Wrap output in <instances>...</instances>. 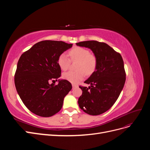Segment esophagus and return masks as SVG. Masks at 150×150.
I'll return each instance as SVG.
<instances>
[{
    "label": "esophagus",
    "instance_id": "esophagus-1",
    "mask_svg": "<svg viewBox=\"0 0 150 150\" xmlns=\"http://www.w3.org/2000/svg\"><path fill=\"white\" fill-rule=\"evenodd\" d=\"M78 87V85H76V84H72V89H74V88H77Z\"/></svg>",
    "mask_w": 150,
    "mask_h": 150
}]
</instances>
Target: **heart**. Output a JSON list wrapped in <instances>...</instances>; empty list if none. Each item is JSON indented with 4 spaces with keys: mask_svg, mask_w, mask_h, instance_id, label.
<instances>
[{
    "mask_svg": "<svg viewBox=\"0 0 150 150\" xmlns=\"http://www.w3.org/2000/svg\"><path fill=\"white\" fill-rule=\"evenodd\" d=\"M71 61H78L76 71H68L63 74L64 79L72 84H77L82 81L85 77V73L88 75L93 74L97 67V59L94 55L90 54L88 49L76 47L72 49L69 52ZM57 64L62 70L68 69L70 64L69 59L66 54L62 53L57 58Z\"/></svg>",
    "mask_w": 150,
    "mask_h": 150,
    "instance_id": "heart-1",
    "label": "heart"
}]
</instances>
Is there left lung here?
I'll use <instances>...</instances> for the list:
<instances>
[{"instance_id": "1", "label": "left lung", "mask_w": 150, "mask_h": 150, "mask_svg": "<svg viewBox=\"0 0 150 150\" xmlns=\"http://www.w3.org/2000/svg\"><path fill=\"white\" fill-rule=\"evenodd\" d=\"M90 49L97 59V67L84 83L90 86L79 88L82 95L78 99L79 108L88 115L96 116L112 107L124 87L126 73L121 54L109 45L96 40L76 43Z\"/></svg>"}]
</instances>
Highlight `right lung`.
<instances>
[{"label":"right lung","mask_w":150,"mask_h":150,"mask_svg":"<svg viewBox=\"0 0 150 150\" xmlns=\"http://www.w3.org/2000/svg\"><path fill=\"white\" fill-rule=\"evenodd\" d=\"M72 46L62 41L43 40L20 57L14 78L16 88L25 106L34 114L50 117L62 108L72 85L67 80H57L61 73L57 58ZM51 80H58V84H51Z\"/></svg>","instance_id":"obj_1"}]
</instances>
